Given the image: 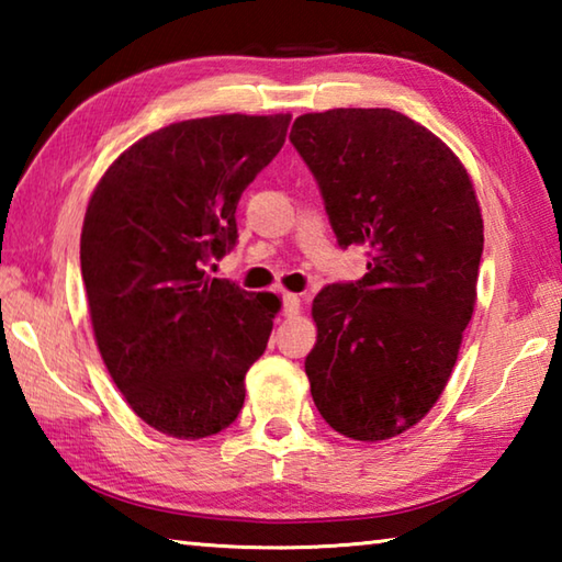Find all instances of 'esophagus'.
Instances as JSON below:
<instances>
[{"instance_id": "1", "label": "esophagus", "mask_w": 562, "mask_h": 562, "mask_svg": "<svg viewBox=\"0 0 562 562\" xmlns=\"http://www.w3.org/2000/svg\"><path fill=\"white\" fill-rule=\"evenodd\" d=\"M300 312V297L297 294H292V292H288V294H282V315L284 317H294Z\"/></svg>"}]
</instances>
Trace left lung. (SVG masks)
Masks as SVG:
<instances>
[{"label":"left lung","mask_w":562,"mask_h":562,"mask_svg":"<svg viewBox=\"0 0 562 562\" xmlns=\"http://www.w3.org/2000/svg\"><path fill=\"white\" fill-rule=\"evenodd\" d=\"M290 140L337 243L369 255L364 278L327 284L312 302V398L347 439H392L439 402L473 315L483 217L471 176L439 136L392 109L304 113Z\"/></svg>","instance_id":"obj_1"}]
</instances>
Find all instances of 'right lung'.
Wrapping results in <instances>:
<instances>
[{
    "mask_svg": "<svg viewBox=\"0 0 562 562\" xmlns=\"http://www.w3.org/2000/svg\"><path fill=\"white\" fill-rule=\"evenodd\" d=\"M290 113L190 119L113 160L81 227V278L113 384L156 431L231 426L280 300L205 272L237 240L243 190L280 154Z\"/></svg>",
    "mask_w": 562,
    "mask_h": 562,
    "instance_id": "add662e5",
    "label": "right lung"
}]
</instances>
